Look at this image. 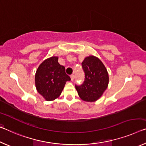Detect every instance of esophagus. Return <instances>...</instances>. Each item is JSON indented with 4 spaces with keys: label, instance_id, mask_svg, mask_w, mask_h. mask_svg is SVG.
<instances>
[{
    "label": "esophagus",
    "instance_id": "1",
    "mask_svg": "<svg viewBox=\"0 0 146 146\" xmlns=\"http://www.w3.org/2000/svg\"><path fill=\"white\" fill-rule=\"evenodd\" d=\"M70 78H71V81H74V75L72 74L70 76Z\"/></svg>",
    "mask_w": 146,
    "mask_h": 146
}]
</instances>
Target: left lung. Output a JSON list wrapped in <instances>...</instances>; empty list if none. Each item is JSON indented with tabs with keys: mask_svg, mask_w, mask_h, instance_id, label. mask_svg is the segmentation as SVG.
Returning a JSON list of instances; mask_svg holds the SVG:
<instances>
[{
	"mask_svg": "<svg viewBox=\"0 0 146 146\" xmlns=\"http://www.w3.org/2000/svg\"><path fill=\"white\" fill-rule=\"evenodd\" d=\"M85 72V81L76 86L78 95L86 102H95L101 97L108 86L109 76L104 64L94 55L86 57L82 62Z\"/></svg>",
	"mask_w": 146,
	"mask_h": 146,
	"instance_id": "8db88e82",
	"label": "left lung"
}]
</instances>
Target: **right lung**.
I'll return each mask as SVG.
<instances>
[{
	"label": "right lung",
	"mask_w": 146,
	"mask_h": 146,
	"mask_svg": "<svg viewBox=\"0 0 146 146\" xmlns=\"http://www.w3.org/2000/svg\"><path fill=\"white\" fill-rule=\"evenodd\" d=\"M58 57L53 56L40 64L35 74L36 90L47 101H52L61 94L67 81L70 78L65 68L58 62Z\"/></svg>",
	"instance_id": "obj_1"
}]
</instances>
